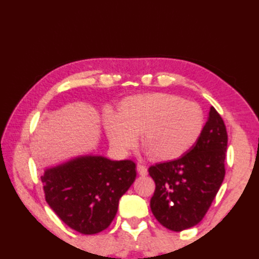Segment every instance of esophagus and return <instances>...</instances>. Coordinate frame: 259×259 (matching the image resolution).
Wrapping results in <instances>:
<instances>
[{
	"label": "esophagus",
	"instance_id": "1",
	"mask_svg": "<svg viewBox=\"0 0 259 259\" xmlns=\"http://www.w3.org/2000/svg\"><path fill=\"white\" fill-rule=\"evenodd\" d=\"M137 170H138L139 175H141V176H146L147 173H148V171H147V167L144 165H140V164L137 165Z\"/></svg>",
	"mask_w": 259,
	"mask_h": 259
}]
</instances>
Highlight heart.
<instances>
[{
    "instance_id": "heart-1",
    "label": "heart",
    "mask_w": 259,
    "mask_h": 259,
    "mask_svg": "<svg viewBox=\"0 0 259 259\" xmlns=\"http://www.w3.org/2000/svg\"><path fill=\"white\" fill-rule=\"evenodd\" d=\"M204 123L200 104L168 93L131 96L121 112L109 109L105 113L106 133L115 150L128 153L143 134L144 147L159 160L177 159L193 148Z\"/></svg>"
}]
</instances>
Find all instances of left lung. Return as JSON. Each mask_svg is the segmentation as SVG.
<instances>
[{"mask_svg":"<svg viewBox=\"0 0 259 259\" xmlns=\"http://www.w3.org/2000/svg\"><path fill=\"white\" fill-rule=\"evenodd\" d=\"M226 125L211 106L200 139L181 158L149 167L156 189L150 209L161 226L182 231L203 219L224 182Z\"/></svg>","mask_w":259,"mask_h":259,"instance_id":"1","label":"left lung"}]
</instances>
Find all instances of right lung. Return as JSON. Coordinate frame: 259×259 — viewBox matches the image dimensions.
Wrapping results in <instances>:
<instances>
[{
  "mask_svg": "<svg viewBox=\"0 0 259 259\" xmlns=\"http://www.w3.org/2000/svg\"><path fill=\"white\" fill-rule=\"evenodd\" d=\"M136 176L133 160L84 155L46 168L41 181L46 201L60 220L79 234L94 235L112 222Z\"/></svg>",
  "mask_w": 259,
  "mask_h": 259,
  "instance_id": "obj_1",
  "label": "right lung"
}]
</instances>
